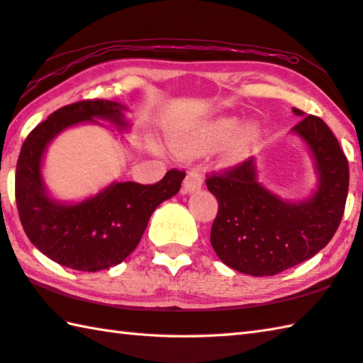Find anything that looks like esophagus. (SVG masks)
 Returning a JSON list of instances; mask_svg holds the SVG:
<instances>
[{
    "instance_id": "obj_1",
    "label": "esophagus",
    "mask_w": 363,
    "mask_h": 363,
    "mask_svg": "<svg viewBox=\"0 0 363 363\" xmlns=\"http://www.w3.org/2000/svg\"><path fill=\"white\" fill-rule=\"evenodd\" d=\"M203 186V176L200 171L196 169H190L186 179H184V194H192L195 190L201 189Z\"/></svg>"
}]
</instances>
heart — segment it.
I'll list each match as a JSON object with an SVG mask.
<instances>
[{"label": "heart", "instance_id": "obj_1", "mask_svg": "<svg viewBox=\"0 0 363 363\" xmlns=\"http://www.w3.org/2000/svg\"><path fill=\"white\" fill-rule=\"evenodd\" d=\"M238 128V122L235 118H220V121H216L209 123L206 128L203 130L201 138H200V146H216L222 141L228 140L230 136L235 133V130ZM257 140V128L252 125H247V127L242 128L238 135L235 136V140L228 146V155L232 159H238V157L245 155L249 152V149L254 146ZM184 152H190L192 147H184Z\"/></svg>", "mask_w": 363, "mask_h": 363}]
</instances>
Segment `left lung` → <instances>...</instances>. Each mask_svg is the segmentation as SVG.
I'll list each match as a JSON object with an SVG mask.
<instances>
[{
    "instance_id": "obj_1",
    "label": "left lung",
    "mask_w": 363,
    "mask_h": 363,
    "mask_svg": "<svg viewBox=\"0 0 363 363\" xmlns=\"http://www.w3.org/2000/svg\"><path fill=\"white\" fill-rule=\"evenodd\" d=\"M301 117L292 128L309 146L319 174L311 199L287 203L257 181L254 159L206 174V186L219 209L211 245L236 272L273 276L311 259L333 238L345 214L349 164L327 123L294 108Z\"/></svg>"
}]
</instances>
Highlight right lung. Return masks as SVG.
Returning a JSON list of instances; mask_svg holds the SVG:
<instances>
[{"instance_id":"obj_1","label":"right lung","mask_w":363,"mask_h":363,"mask_svg":"<svg viewBox=\"0 0 363 363\" xmlns=\"http://www.w3.org/2000/svg\"><path fill=\"white\" fill-rule=\"evenodd\" d=\"M122 104L82 100L52 113L30 131L17 160L16 203L28 240L44 255L79 272L118 265L141 241L154 209L179 192L186 173L169 169L155 184L114 182L94 199L60 204L45 195L41 160L45 146L71 125L95 117L127 127Z\"/></svg>"}]
</instances>
